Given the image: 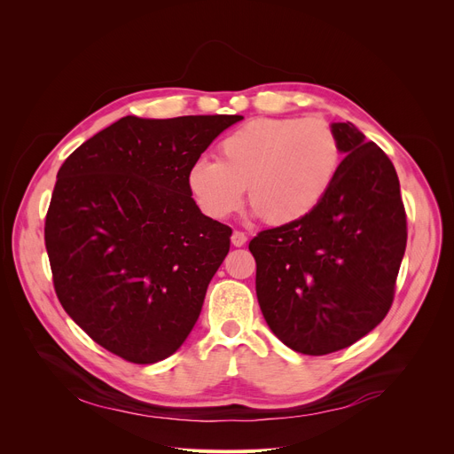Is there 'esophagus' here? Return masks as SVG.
<instances>
[{
    "instance_id": "34e87169",
    "label": "esophagus",
    "mask_w": 454,
    "mask_h": 454,
    "mask_svg": "<svg viewBox=\"0 0 454 454\" xmlns=\"http://www.w3.org/2000/svg\"><path fill=\"white\" fill-rule=\"evenodd\" d=\"M247 233L245 231H239V230H235L233 233H231V245L233 247H243L245 243H247Z\"/></svg>"
}]
</instances>
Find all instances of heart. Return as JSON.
<instances>
[{"mask_svg": "<svg viewBox=\"0 0 454 454\" xmlns=\"http://www.w3.org/2000/svg\"><path fill=\"white\" fill-rule=\"evenodd\" d=\"M340 163V143L322 119L261 117L219 143V161L199 158L187 189L209 219H226L248 204L269 224L307 217L325 197Z\"/></svg>", "mask_w": 454, "mask_h": 454, "instance_id": "1", "label": "heart"}]
</instances>
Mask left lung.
<instances>
[{"mask_svg": "<svg viewBox=\"0 0 454 454\" xmlns=\"http://www.w3.org/2000/svg\"><path fill=\"white\" fill-rule=\"evenodd\" d=\"M331 129L346 158L322 202L248 245L261 313L285 346L303 355L344 349L383 322L407 248L394 163L349 121Z\"/></svg>", "mask_w": 454, "mask_h": 454, "instance_id": "8db88e82", "label": "left lung"}]
</instances>
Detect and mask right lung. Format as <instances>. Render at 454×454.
<instances>
[{"mask_svg": "<svg viewBox=\"0 0 454 454\" xmlns=\"http://www.w3.org/2000/svg\"><path fill=\"white\" fill-rule=\"evenodd\" d=\"M241 115L121 117L57 175L43 239L64 311L134 364L173 355L199 320L231 228L200 213L189 165Z\"/></svg>", "mask_w": 454, "mask_h": 454, "instance_id": "1", "label": "right lung"}]
</instances>
